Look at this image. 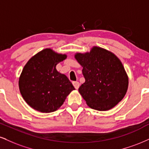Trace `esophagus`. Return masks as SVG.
I'll return each mask as SVG.
<instances>
[{
  "instance_id": "esophagus-1",
  "label": "esophagus",
  "mask_w": 149,
  "mask_h": 149,
  "mask_svg": "<svg viewBox=\"0 0 149 149\" xmlns=\"http://www.w3.org/2000/svg\"><path fill=\"white\" fill-rule=\"evenodd\" d=\"M72 84H73V86H74V87L76 89H78L79 88L80 84L79 83L78 81H73V82H72Z\"/></svg>"
}]
</instances>
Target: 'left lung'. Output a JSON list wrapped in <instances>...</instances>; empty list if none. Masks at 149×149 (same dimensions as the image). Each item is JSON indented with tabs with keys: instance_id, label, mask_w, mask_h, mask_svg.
Wrapping results in <instances>:
<instances>
[{
	"instance_id": "obj_1",
	"label": "left lung",
	"mask_w": 149,
	"mask_h": 149,
	"mask_svg": "<svg viewBox=\"0 0 149 149\" xmlns=\"http://www.w3.org/2000/svg\"><path fill=\"white\" fill-rule=\"evenodd\" d=\"M75 59L83 67L85 82L79 92L93 109L106 111L123 100L128 87V77L114 53L98 46L90 52H77Z\"/></svg>"
}]
</instances>
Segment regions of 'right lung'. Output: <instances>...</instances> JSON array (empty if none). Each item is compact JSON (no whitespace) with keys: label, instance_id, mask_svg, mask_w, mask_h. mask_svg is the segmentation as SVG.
Listing matches in <instances>:
<instances>
[{"label":"right lung","instance_id":"right-lung-1","mask_svg":"<svg viewBox=\"0 0 149 149\" xmlns=\"http://www.w3.org/2000/svg\"><path fill=\"white\" fill-rule=\"evenodd\" d=\"M66 58L65 54L45 48L24 66L18 86L23 100L33 109L45 113L56 111L75 90L68 78L56 69V65Z\"/></svg>","mask_w":149,"mask_h":149}]
</instances>
